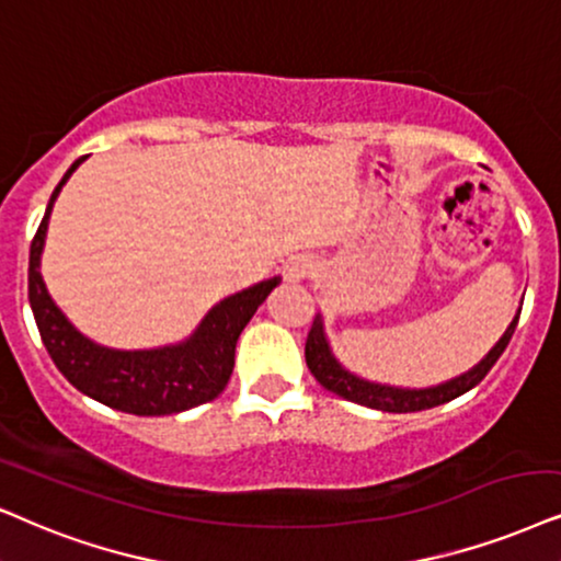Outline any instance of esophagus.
I'll use <instances>...</instances> for the list:
<instances>
[{"instance_id": "esophagus-1", "label": "esophagus", "mask_w": 561, "mask_h": 561, "mask_svg": "<svg viewBox=\"0 0 561 561\" xmlns=\"http://www.w3.org/2000/svg\"><path fill=\"white\" fill-rule=\"evenodd\" d=\"M310 272H313V264H310L308 259H293V261H287V266H285V279H289V282H300V279H305V276H308Z\"/></svg>"}]
</instances>
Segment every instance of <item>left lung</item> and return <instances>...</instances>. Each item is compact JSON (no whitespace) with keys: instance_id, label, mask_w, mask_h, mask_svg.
<instances>
[{"instance_id":"8db88e82","label":"left lung","mask_w":561,"mask_h":561,"mask_svg":"<svg viewBox=\"0 0 561 561\" xmlns=\"http://www.w3.org/2000/svg\"><path fill=\"white\" fill-rule=\"evenodd\" d=\"M523 305V302H520ZM517 318H520V308L505 333L500 336V342L489 350L484 357L479 359L471 370L456 375V378L437 382V386H427V388H401V386H388V382H375V380H365L359 375H354L346 370V367L339 363L336 354H333L329 336H325V325H323V316L318 313L313 325H310L308 342H305V363H308L313 378L321 382L325 391L342 396L346 401L363 403V407L378 409V411H391V414H409V411H424V409H435L439 403H448L458 396H463L466 391H471L473 386H479L484 380V375L492 370V365L497 363L500 354L505 352V346L513 339Z\"/></svg>"}]
</instances>
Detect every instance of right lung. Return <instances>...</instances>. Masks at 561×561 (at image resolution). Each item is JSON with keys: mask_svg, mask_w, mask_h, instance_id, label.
<instances>
[{"mask_svg": "<svg viewBox=\"0 0 561 561\" xmlns=\"http://www.w3.org/2000/svg\"><path fill=\"white\" fill-rule=\"evenodd\" d=\"M82 160L84 158L72 162V168L64 173L59 186L48 198L46 215L31 243V264H27L31 310L54 365L77 391L126 414H179V411L217 399L236 367L240 331L245 329L268 293L279 285L282 276H272L211 305L207 316L183 342L152 346V350H111V346L92 342L61 313L41 276V256H44L54 202L69 175L82 165Z\"/></svg>", "mask_w": 561, "mask_h": 561, "instance_id": "right-lung-1", "label": "right lung"}]
</instances>
